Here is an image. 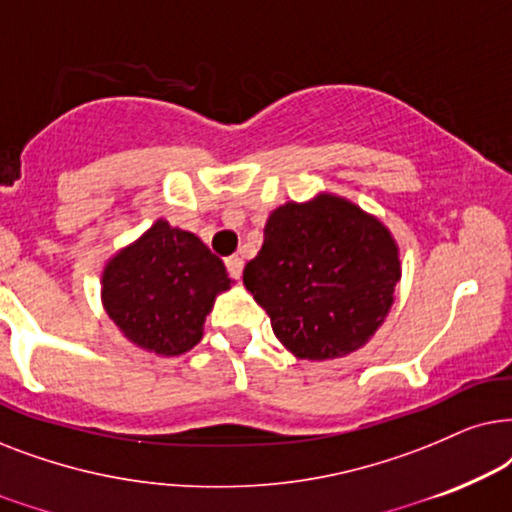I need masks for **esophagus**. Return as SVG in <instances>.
<instances>
[{
    "mask_svg": "<svg viewBox=\"0 0 512 512\" xmlns=\"http://www.w3.org/2000/svg\"><path fill=\"white\" fill-rule=\"evenodd\" d=\"M224 264H227L229 276L236 278V281H238V278H241V274H243V260H241V257H238V255L227 257V262H224Z\"/></svg>",
    "mask_w": 512,
    "mask_h": 512,
    "instance_id": "1",
    "label": "esophagus"
}]
</instances>
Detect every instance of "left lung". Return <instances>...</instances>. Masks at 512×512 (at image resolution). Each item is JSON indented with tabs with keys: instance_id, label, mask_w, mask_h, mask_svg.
I'll return each instance as SVG.
<instances>
[{
	"instance_id": "left-lung-1",
	"label": "left lung",
	"mask_w": 512,
	"mask_h": 512,
	"mask_svg": "<svg viewBox=\"0 0 512 512\" xmlns=\"http://www.w3.org/2000/svg\"><path fill=\"white\" fill-rule=\"evenodd\" d=\"M400 281L391 231L339 196L285 203L243 283L269 313L274 335L304 360L342 358L384 323Z\"/></svg>"
}]
</instances>
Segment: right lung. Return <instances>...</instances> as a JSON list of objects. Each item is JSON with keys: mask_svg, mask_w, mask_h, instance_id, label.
Instances as JSON below:
<instances>
[{"mask_svg": "<svg viewBox=\"0 0 512 512\" xmlns=\"http://www.w3.org/2000/svg\"><path fill=\"white\" fill-rule=\"evenodd\" d=\"M231 278L201 238L154 222L102 271V304L124 337L159 356H180L203 337L215 297Z\"/></svg>", "mask_w": 512, "mask_h": 512, "instance_id": "1", "label": "right lung"}]
</instances>
